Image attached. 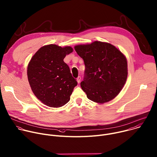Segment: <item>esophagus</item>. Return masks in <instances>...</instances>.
<instances>
[{"instance_id": "34e87169", "label": "esophagus", "mask_w": 157, "mask_h": 157, "mask_svg": "<svg viewBox=\"0 0 157 157\" xmlns=\"http://www.w3.org/2000/svg\"><path fill=\"white\" fill-rule=\"evenodd\" d=\"M77 81L78 83H79L80 82V81H81V77H80V76H78V77H77Z\"/></svg>"}]
</instances>
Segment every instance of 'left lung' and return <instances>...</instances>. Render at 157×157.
Listing matches in <instances>:
<instances>
[{"label": "left lung", "instance_id": "left-lung-1", "mask_svg": "<svg viewBox=\"0 0 157 157\" xmlns=\"http://www.w3.org/2000/svg\"><path fill=\"white\" fill-rule=\"evenodd\" d=\"M74 49L85 66L80 86L87 98L100 104L114 99L127 80L126 57L114 46L101 41L77 45Z\"/></svg>", "mask_w": 157, "mask_h": 157}]
</instances>
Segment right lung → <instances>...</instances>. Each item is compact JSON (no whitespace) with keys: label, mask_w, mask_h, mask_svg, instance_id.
<instances>
[{"label":"right lung","mask_w":157,"mask_h":157,"mask_svg":"<svg viewBox=\"0 0 157 157\" xmlns=\"http://www.w3.org/2000/svg\"><path fill=\"white\" fill-rule=\"evenodd\" d=\"M72 51L71 46L46 45L29 62L27 75L31 88L37 98L48 106L57 108L66 105L77 85L64 62L66 55Z\"/></svg>","instance_id":"add662e5"}]
</instances>
